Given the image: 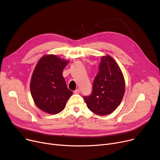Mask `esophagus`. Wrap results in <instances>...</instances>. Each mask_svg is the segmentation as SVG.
<instances>
[{
  "mask_svg": "<svg viewBox=\"0 0 160 160\" xmlns=\"http://www.w3.org/2000/svg\"><path fill=\"white\" fill-rule=\"evenodd\" d=\"M80 92V89H77L75 91H74V93H75V94H79Z\"/></svg>",
  "mask_w": 160,
  "mask_h": 160,
  "instance_id": "34e87169",
  "label": "esophagus"
}]
</instances>
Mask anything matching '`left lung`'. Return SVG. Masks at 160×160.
<instances>
[{
    "mask_svg": "<svg viewBox=\"0 0 160 160\" xmlns=\"http://www.w3.org/2000/svg\"><path fill=\"white\" fill-rule=\"evenodd\" d=\"M125 86L123 73L117 63L109 55L103 56L99 72L93 82L92 92L83 98L92 112L100 116L108 115L120 104Z\"/></svg>",
    "mask_w": 160,
    "mask_h": 160,
    "instance_id": "left-lung-1",
    "label": "left lung"
}]
</instances>
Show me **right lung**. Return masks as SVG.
Returning a JSON list of instances; mask_svg holds the SVG:
<instances>
[{"label": "right lung", "instance_id": "obj_1", "mask_svg": "<svg viewBox=\"0 0 160 160\" xmlns=\"http://www.w3.org/2000/svg\"><path fill=\"white\" fill-rule=\"evenodd\" d=\"M68 62L55 55H44L38 62L32 74L30 90L35 103L42 111L59 113L72 95L62 75Z\"/></svg>", "mask_w": 160, "mask_h": 160}]
</instances>
